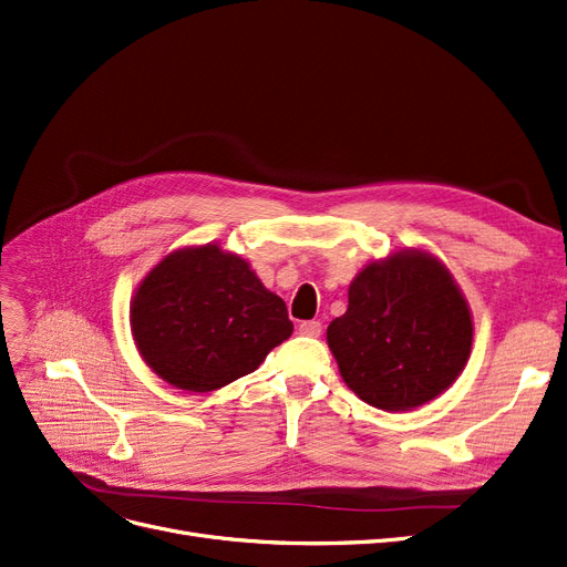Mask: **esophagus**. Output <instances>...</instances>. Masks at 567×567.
<instances>
[{
  "mask_svg": "<svg viewBox=\"0 0 567 567\" xmlns=\"http://www.w3.org/2000/svg\"><path fill=\"white\" fill-rule=\"evenodd\" d=\"M299 333L317 338L319 333H322V322H319V319H308V322L299 324Z\"/></svg>",
  "mask_w": 567,
  "mask_h": 567,
  "instance_id": "34e87169",
  "label": "esophagus"
}]
</instances>
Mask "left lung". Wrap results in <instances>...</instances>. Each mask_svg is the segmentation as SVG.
<instances>
[{
  "label": "left lung",
  "mask_w": 567,
  "mask_h": 567,
  "mask_svg": "<svg viewBox=\"0 0 567 567\" xmlns=\"http://www.w3.org/2000/svg\"><path fill=\"white\" fill-rule=\"evenodd\" d=\"M348 312L327 329L340 375L380 410L440 396L471 357L473 319L450 270L429 252H396L352 280Z\"/></svg>",
  "instance_id": "8db88e82"
}]
</instances>
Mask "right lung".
<instances>
[{
	"instance_id": "1",
	"label": "right lung",
	"mask_w": 567,
	"mask_h": 567,
	"mask_svg": "<svg viewBox=\"0 0 567 567\" xmlns=\"http://www.w3.org/2000/svg\"><path fill=\"white\" fill-rule=\"evenodd\" d=\"M130 319L145 363L196 393L257 371L293 331L285 301L250 264L213 243L164 257L136 289Z\"/></svg>"
}]
</instances>
